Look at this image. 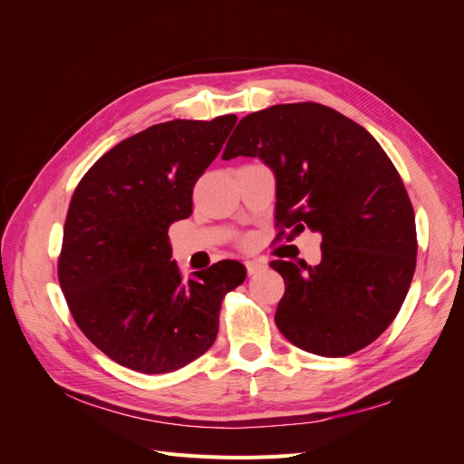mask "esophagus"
<instances>
[{"label":"esophagus","mask_w":464,"mask_h":464,"mask_svg":"<svg viewBox=\"0 0 464 464\" xmlns=\"http://www.w3.org/2000/svg\"><path fill=\"white\" fill-rule=\"evenodd\" d=\"M246 269H247V275H249V276H251V275H257L259 271L265 269V263H261V261H257V259H247V261H246Z\"/></svg>","instance_id":"34e87169"}]
</instances>
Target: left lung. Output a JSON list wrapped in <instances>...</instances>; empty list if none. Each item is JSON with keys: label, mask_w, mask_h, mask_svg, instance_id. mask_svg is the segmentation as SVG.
I'll list each match as a JSON object with an SVG mask.
<instances>
[{"label": "left lung", "mask_w": 464, "mask_h": 464, "mask_svg": "<svg viewBox=\"0 0 464 464\" xmlns=\"http://www.w3.org/2000/svg\"><path fill=\"white\" fill-rule=\"evenodd\" d=\"M236 157L273 170L280 234L323 237L315 266L271 261L285 278L278 331L327 358L372 344L401 310L418 251L412 203L382 145L336 110L298 102L242 118L222 152Z\"/></svg>", "instance_id": "obj_1"}]
</instances>
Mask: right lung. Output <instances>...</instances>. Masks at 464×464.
Segmentation results:
<instances>
[{
    "instance_id": "add662e5",
    "label": "right lung",
    "mask_w": 464,
    "mask_h": 464,
    "mask_svg": "<svg viewBox=\"0 0 464 464\" xmlns=\"http://www.w3.org/2000/svg\"><path fill=\"white\" fill-rule=\"evenodd\" d=\"M236 116L172 120L123 139L82 176L69 203L58 278L79 329L141 373H168L213 346L227 292L246 266L227 259L184 278L170 224L191 215L193 186Z\"/></svg>"
}]
</instances>
